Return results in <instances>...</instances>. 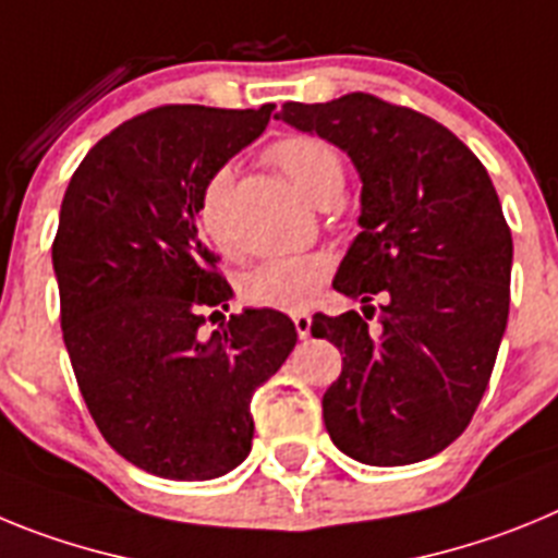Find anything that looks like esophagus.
<instances>
[{"label":"esophagus","mask_w":558,"mask_h":558,"mask_svg":"<svg viewBox=\"0 0 558 558\" xmlns=\"http://www.w3.org/2000/svg\"><path fill=\"white\" fill-rule=\"evenodd\" d=\"M293 324H295V332H299V338L307 340L310 338V327H313V318H310L307 313H295Z\"/></svg>","instance_id":"obj_1"}]
</instances>
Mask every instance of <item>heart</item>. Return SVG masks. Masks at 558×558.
<instances>
[{"mask_svg": "<svg viewBox=\"0 0 558 558\" xmlns=\"http://www.w3.org/2000/svg\"><path fill=\"white\" fill-rule=\"evenodd\" d=\"M268 159L315 206H332L340 198V190L347 181V167H343V156L329 142L307 136V133H295V136H284L270 145ZM229 192L231 170L220 167L201 186L195 218L211 243L223 254L234 256L236 240L229 226ZM329 274H332V259L327 254L274 256L245 276L243 295L254 307L293 313L313 302V295L327 282Z\"/></svg>", "mask_w": 558, "mask_h": 558, "instance_id": "heart-1", "label": "heart"}]
</instances>
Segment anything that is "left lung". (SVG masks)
Here are the masks:
<instances>
[{
  "label": "left lung",
  "instance_id": "left-lung-1",
  "mask_svg": "<svg viewBox=\"0 0 558 558\" xmlns=\"http://www.w3.org/2000/svg\"><path fill=\"white\" fill-rule=\"evenodd\" d=\"M279 120L347 150L363 179V231L332 282L363 315L315 313L310 327L343 354L324 393L329 438L368 466L425 461L472 422L509 322L511 229L495 184L450 128L366 92L284 102Z\"/></svg>",
  "mask_w": 558,
  "mask_h": 558
}]
</instances>
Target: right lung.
I'll return each instance as SVG.
<instances>
[{"mask_svg":"<svg viewBox=\"0 0 558 558\" xmlns=\"http://www.w3.org/2000/svg\"><path fill=\"white\" fill-rule=\"evenodd\" d=\"M274 108H150L106 133L63 195L52 240L63 343L102 438L150 475L209 481L243 463L251 393L299 340L276 310L201 332L231 299L195 223L201 186Z\"/></svg>","mask_w":558,"mask_h":558,"instance_id":"1","label":"right lung"}]
</instances>
